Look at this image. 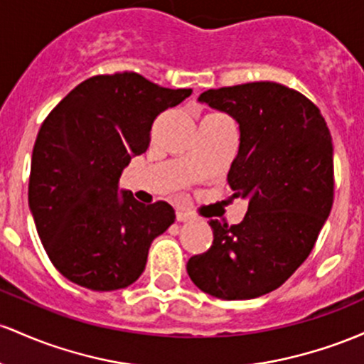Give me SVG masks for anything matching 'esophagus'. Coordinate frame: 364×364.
<instances>
[{"label":"esophagus","instance_id":"1","mask_svg":"<svg viewBox=\"0 0 364 364\" xmlns=\"http://www.w3.org/2000/svg\"><path fill=\"white\" fill-rule=\"evenodd\" d=\"M175 216H177V222H187V220L193 218V215L187 213V211H183V210H177Z\"/></svg>","mask_w":364,"mask_h":364}]
</instances>
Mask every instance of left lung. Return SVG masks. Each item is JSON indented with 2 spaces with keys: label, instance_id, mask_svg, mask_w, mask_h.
<instances>
[{
  "label": "left lung",
  "instance_id": "1",
  "mask_svg": "<svg viewBox=\"0 0 364 364\" xmlns=\"http://www.w3.org/2000/svg\"><path fill=\"white\" fill-rule=\"evenodd\" d=\"M199 101L239 124L227 178L249 206L237 225L210 220L213 244L187 273L210 296L255 299L279 289L316 244L333 204L332 136L311 100L277 82L208 89Z\"/></svg>",
  "mask_w": 364,
  "mask_h": 364
}]
</instances>
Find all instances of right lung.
<instances>
[{
    "label": "right lung",
    "mask_w": 364,
    "mask_h": 364,
    "mask_svg": "<svg viewBox=\"0 0 364 364\" xmlns=\"http://www.w3.org/2000/svg\"><path fill=\"white\" fill-rule=\"evenodd\" d=\"M193 89H168L136 72L94 75L72 89L41 125L32 151L28 206L51 263L91 291H117L144 272L154 237L168 228V203L118 194L132 156L146 153L161 112Z\"/></svg>",
    "instance_id": "obj_1"
}]
</instances>
